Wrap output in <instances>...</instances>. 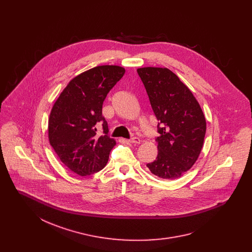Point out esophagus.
I'll use <instances>...</instances> for the list:
<instances>
[{
	"label": "esophagus",
	"instance_id": "obj_1",
	"mask_svg": "<svg viewBox=\"0 0 252 252\" xmlns=\"http://www.w3.org/2000/svg\"><path fill=\"white\" fill-rule=\"evenodd\" d=\"M140 142H141V140L138 137H132L131 139L128 140V143H130V144H140Z\"/></svg>",
	"mask_w": 252,
	"mask_h": 252
}]
</instances>
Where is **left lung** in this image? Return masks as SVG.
Masks as SVG:
<instances>
[{
	"instance_id": "obj_1",
	"label": "left lung",
	"mask_w": 252,
	"mask_h": 252,
	"mask_svg": "<svg viewBox=\"0 0 252 252\" xmlns=\"http://www.w3.org/2000/svg\"><path fill=\"white\" fill-rule=\"evenodd\" d=\"M158 120V156L146 166L164 180L180 178L196 161L203 146L206 120L195 97L167 68L137 70Z\"/></svg>"
}]
</instances>
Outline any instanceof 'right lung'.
Returning <instances> with one entry per match:
<instances>
[{
    "mask_svg": "<svg viewBox=\"0 0 252 252\" xmlns=\"http://www.w3.org/2000/svg\"><path fill=\"white\" fill-rule=\"evenodd\" d=\"M125 72L120 66L103 65L80 73L69 82L51 110L50 144L60 160L79 176H89L105 167L116 144L108 136L102 107ZM98 122L102 123L101 136L96 135Z\"/></svg>",
    "mask_w": 252,
    "mask_h": 252,
    "instance_id": "right-lung-1",
    "label": "right lung"
}]
</instances>
